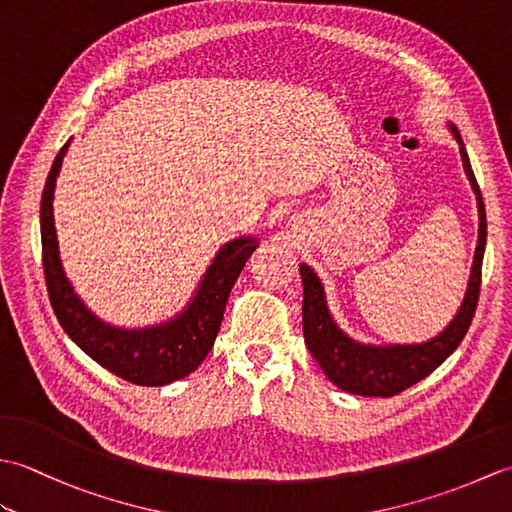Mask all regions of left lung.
<instances>
[{
  "instance_id": "8db88e82",
  "label": "left lung",
  "mask_w": 512,
  "mask_h": 512,
  "mask_svg": "<svg viewBox=\"0 0 512 512\" xmlns=\"http://www.w3.org/2000/svg\"><path fill=\"white\" fill-rule=\"evenodd\" d=\"M455 143L460 147L462 167L477 200V246L471 264L469 284H466L464 299L455 317L447 323V328L431 336L422 343H363L352 339L339 323L328 306L323 281L306 262L299 266L303 284V339L310 354L339 389L354 396H376L389 398L396 396L407 387L420 383L433 369H438L447 358L458 350L466 330L477 308L482 284V259L486 248V211L477 180L473 176L469 154L462 143V136L451 121L447 123Z\"/></svg>"
}]
</instances>
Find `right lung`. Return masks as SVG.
Here are the masks:
<instances>
[{
    "label": "right lung",
    "mask_w": 512,
    "mask_h": 512,
    "mask_svg": "<svg viewBox=\"0 0 512 512\" xmlns=\"http://www.w3.org/2000/svg\"><path fill=\"white\" fill-rule=\"evenodd\" d=\"M70 143L72 138L54 158L41 195L43 273H46L54 314L65 334L92 361L127 383L143 387L176 383L195 372L211 352L224 319L228 295L246 266V259L259 246V237L239 235L222 244L206 266L187 306L173 317L143 328H125L105 321L81 299L65 273L57 224H54V189Z\"/></svg>",
    "instance_id": "add662e5"
}]
</instances>
